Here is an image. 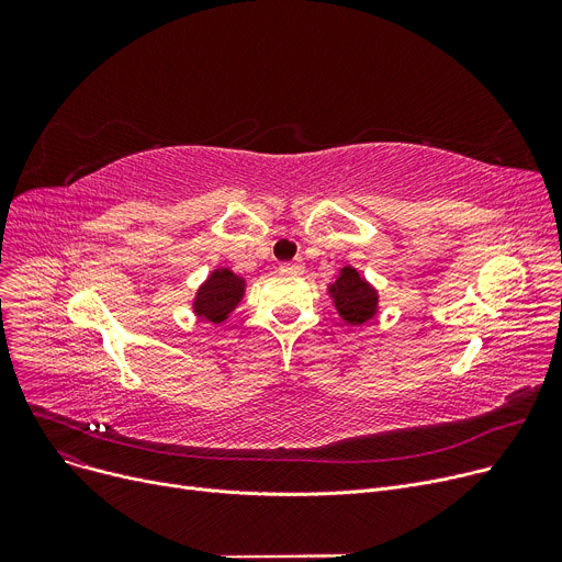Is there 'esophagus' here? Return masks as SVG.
Wrapping results in <instances>:
<instances>
[{"label": "esophagus", "instance_id": "esophagus-1", "mask_svg": "<svg viewBox=\"0 0 562 562\" xmlns=\"http://www.w3.org/2000/svg\"><path fill=\"white\" fill-rule=\"evenodd\" d=\"M282 269H284V271H293V273H303L305 263H303V259H293V261L282 263Z\"/></svg>", "mask_w": 562, "mask_h": 562}]
</instances>
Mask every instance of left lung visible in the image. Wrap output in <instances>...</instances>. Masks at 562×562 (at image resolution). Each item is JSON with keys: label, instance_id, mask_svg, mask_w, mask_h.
<instances>
[{"label": "left lung", "instance_id": "left-lung-1", "mask_svg": "<svg viewBox=\"0 0 562 562\" xmlns=\"http://www.w3.org/2000/svg\"><path fill=\"white\" fill-rule=\"evenodd\" d=\"M328 293L339 316L350 326H362L378 314V291L352 266H344Z\"/></svg>", "mask_w": 562, "mask_h": 562}]
</instances>
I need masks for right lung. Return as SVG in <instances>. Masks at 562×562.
<instances>
[{"instance_id":"right-lung-1","label":"right lung","mask_w":562,"mask_h":562,"mask_svg":"<svg viewBox=\"0 0 562 562\" xmlns=\"http://www.w3.org/2000/svg\"><path fill=\"white\" fill-rule=\"evenodd\" d=\"M246 293V280L229 269H216L202 282L193 299V312L210 323H223L241 303Z\"/></svg>"}]
</instances>
